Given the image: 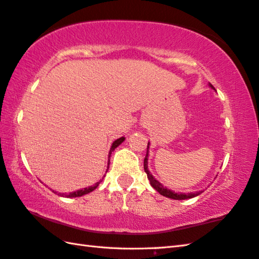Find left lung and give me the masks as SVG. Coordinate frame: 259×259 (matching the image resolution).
Segmentation results:
<instances>
[{
	"label": "left lung",
	"mask_w": 259,
	"mask_h": 259,
	"mask_svg": "<svg viewBox=\"0 0 259 259\" xmlns=\"http://www.w3.org/2000/svg\"><path fill=\"white\" fill-rule=\"evenodd\" d=\"M210 86H211L212 89H214L211 84H210ZM148 148H149V143H148V146H147V154H146L145 160H144V168H145V171H146V174H147V177H148V180L150 181V185L153 186L157 192H159V194L164 195L166 197H169V199H173V200H186V199H191V197L197 196V195L202 193L201 191L200 192H195V193H189V194L175 193V192L170 191L168 189H166V187H164L163 185H161L158 181L155 180V177L151 175L150 171L148 170Z\"/></svg>",
	"instance_id": "8db88e82"
}]
</instances>
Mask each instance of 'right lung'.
Here are the masks:
<instances>
[{
    "label": "right lung",
    "instance_id": "obj_1",
    "mask_svg": "<svg viewBox=\"0 0 259 259\" xmlns=\"http://www.w3.org/2000/svg\"><path fill=\"white\" fill-rule=\"evenodd\" d=\"M123 140H124V138L123 137H121V138H119V139H116L114 143L112 144V146H111V149H110V153H109V164L108 165H110V156H111V154H112V151L116 148V147H118L121 143H123ZM108 169H109V167H108ZM99 184H100V182H98V183H96L95 185H93V186H90V187H86V189H84V190H78V191H76V192H72V193H69V194H62L60 193V195L62 196H66V197H77V196H82V195H84V194H88V193H90V192H92V191H94L96 187L99 186ZM56 193V192H55Z\"/></svg>",
    "mask_w": 259,
    "mask_h": 259
}]
</instances>
